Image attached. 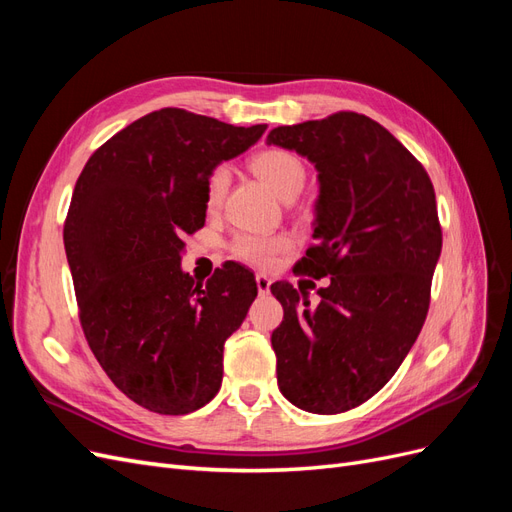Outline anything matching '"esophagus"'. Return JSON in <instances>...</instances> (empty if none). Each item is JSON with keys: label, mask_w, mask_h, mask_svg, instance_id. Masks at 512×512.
I'll return each mask as SVG.
<instances>
[{"label": "esophagus", "mask_w": 512, "mask_h": 512, "mask_svg": "<svg viewBox=\"0 0 512 512\" xmlns=\"http://www.w3.org/2000/svg\"><path fill=\"white\" fill-rule=\"evenodd\" d=\"M256 286L260 294H269L271 292V280L267 275H256Z\"/></svg>", "instance_id": "esophagus-1"}]
</instances>
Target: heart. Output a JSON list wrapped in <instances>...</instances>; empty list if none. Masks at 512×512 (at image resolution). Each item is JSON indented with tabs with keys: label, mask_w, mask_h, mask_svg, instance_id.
<instances>
[{
	"label": "heart",
	"mask_w": 512,
	"mask_h": 512,
	"mask_svg": "<svg viewBox=\"0 0 512 512\" xmlns=\"http://www.w3.org/2000/svg\"><path fill=\"white\" fill-rule=\"evenodd\" d=\"M254 173L265 181L269 188L284 200H292L297 196L307 179V170L303 160L288 149H265L256 153L250 162ZM230 185L228 166H215L207 179L205 200L209 211H218L224 205V198ZM290 247V239L286 235H258V232H239L232 239L230 250L239 260L250 262L254 267H271L277 254H282Z\"/></svg>",
	"instance_id": "1"
}]
</instances>
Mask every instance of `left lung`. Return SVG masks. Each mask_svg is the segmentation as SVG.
I'll use <instances>...</instances> for the list:
<instances>
[{
	"instance_id": "1",
	"label": "left lung",
	"mask_w": 512,
	"mask_h": 512,
	"mask_svg": "<svg viewBox=\"0 0 512 512\" xmlns=\"http://www.w3.org/2000/svg\"><path fill=\"white\" fill-rule=\"evenodd\" d=\"M267 143L318 168L316 243L297 267L331 280L303 313L297 288L271 286L284 307L271 335L277 384L301 410L348 412L393 378L423 329L442 252L436 192L423 164L359 113L280 126Z\"/></svg>"
}]
</instances>
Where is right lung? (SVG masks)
Segmentation results:
<instances>
[{"mask_svg": "<svg viewBox=\"0 0 512 512\" xmlns=\"http://www.w3.org/2000/svg\"><path fill=\"white\" fill-rule=\"evenodd\" d=\"M265 130L162 108L108 138L76 179L64 245L81 327L106 376L151 412L188 414L220 391L224 342L258 288L232 260L194 282L183 237L205 226L215 164Z\"/></svg>", "mask_w": 512, "mask_h": 512, "instance_id": "1", "label": "right lung"}]
</instances>
